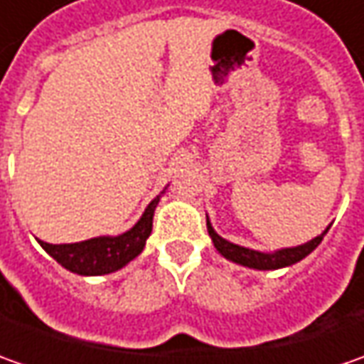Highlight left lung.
<instances>
[{"mask_svg": "<svg viewBox=\"0 0 364 364\" xmlns=\"http://www.w3.org/2000/svg\"><path fill=\"white\" fill-rule=\"evenodd\" d=\"M206 229H208V235H210L213 243H215L217 251L223 257L231 259V261L239 263V265H245V267H253V269H279V267H286V265H294L306 255H310L316 247L322 243L324 235L328 232V229H326L322 235H318L316 239L300 245V247H289V249H282V251H275V253H261V251H253V249H247V247H241V245L229 243L227 239L218 237L215 229L210 227L208 218H206Z\"/></svg>", "mask_w": 364, "mask_h": 364, "instance_id": "left-lung-1", "label": "left lung"}]
</instances>
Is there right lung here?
<instances>
[{
    "label": "right lung",
    "mask_w": 364,
    "mask_h": 364,
    "mask_svg": "<svg viewBox=\"0 0 364 364\" xmlns=\"http://www.w3.org/2000/svg\"><path fill=\"white\" fill-rule=\"evenodd\" d=\"M160 203V196L147 204L144 217L137 225L123 232L119 237H97L82 243L50 245L38 241L42 249L54 257L64 269L78 273V275H105L121 269L132 259H135L146 247V239L151 232L154 210Z\"/></svg>",
    "instance_id": "add662e5"
}]
</instances>
